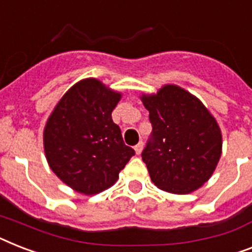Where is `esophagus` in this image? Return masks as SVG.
I'll list each match as a JSON object with an SVG mask.
<instances>
[{"label": "esophagus", "instance_id": "34e87169", "mask_svg": "<svg viewBox=\"0 0 252 252\" xmlns=\"http://www.w3.org/2000/svg\"><path fill=\"white\" fill-rule=\"evenodd\" d=\"M142 150H144V142L141 141V142H138V144L134 146V151H136L137 155H140L141 153H142Z\"/></svg>", "mask_w": 252, "mask_h": 252}]
</instances>
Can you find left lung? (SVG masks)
Returning <instances> with one entry per match:
<instances>
[{"label": "left lung", "instance_id": "left-lung-1", "mask_svg": "<svg viewBox=\"0 0 252 252\" xmlns=\"http://www.w3.org/2000/svg\"><path fill=\"white\" fill-rule=\"evenodd\" d=\"M153 136L142 151L151 181L160 190L189 194L207 183L222 150L220 126L208 108L184 88L167 84L142 94Z\"/></svg>", "mask_w": 252, "mask_h": 252}]
</instances>
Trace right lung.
Masks as SVG:
<instances>
[{
    "label": "right lung",
    "mask_w": 252,
    "mask_h": 252,
    "mask_svg": "<svg viewBox=\"0 0 252 252\" xmlns=\"http://www.w3.org/2000/svg\"><path fill=\"white\" fill-rule=\"evenodd\" d=\"M120 98V92L99 80H80L63 94L45 124L49 167L77 193L93 195L111 188L134 155L112 122Z\"/></svg>",
    "instance_id": "right-lung-1"
}]
</instances>
